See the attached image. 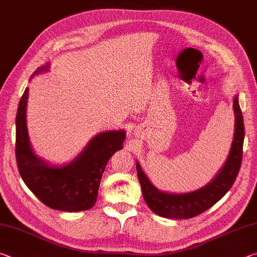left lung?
Wrapping results in <instances>:
<instances>
[{
	"mask_svg": "<svg viewBox=\"0 0 257 257\" xmlns=\"http://www.w3.org/2000/svg\"><path fill=\"white\" fill-rule=\"evenodd\" d=\"M232 106L234 112V134L230 153L222 169L203 188L185 194L164 193L152 184L142 170L139 163H136L143 196L147 206L155 214L170 219H190L208 210L231 188L240 170L243 137H245L243 119L237 95L233 98Z\"/></svg>",
	"mask_w": 257,
	"mask_h": 257,
	"instance_id": "8db88e82",
	"label": "left lung"
}]
</instances>
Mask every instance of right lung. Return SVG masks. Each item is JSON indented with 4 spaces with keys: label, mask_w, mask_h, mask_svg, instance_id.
<instances>
[{
    "label": "right lung",
    "mask_w": 257,
    "mask_h": 257,
    "mask_svg": "<svg viewBox=\"0 0 257 257\" xmlns=\"http://www.w3.org/2000/svg\"><path fill=\"white\" fill-rule=\"evenodd\" d=\"M50 64L33 73L47 71ZM28 88L21 97L16 118V158L26 186L53 210L79 212L92 208L97 199L102 175L111 156L122 149L124 130L97 134L77 158L66 165H51L34 153L29 142L26 108Z\"/></svg>",
    "instance_id": "obj_1"
}]
</instances>
